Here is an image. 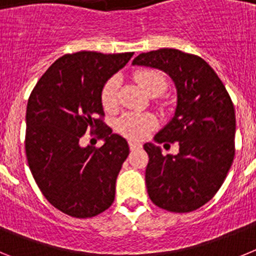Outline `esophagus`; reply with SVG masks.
I'll return each mask as SVG.
<instances>
[{"label": "esophagus", "mask_w": 256, "mask_h": 256, "mask_svg": "<svg viewBox=\"0 0 256 256\" xmlns=\"http://www.w3.org/2000/svg\"><path fill=\"white\" fill-rule=\"evenodd\" d=\"M142 148L141 144H137V142H133L130 141V151H134V150H138V148Z\"/></svg>", "instance_id": "esophagus-1"}]
</instances>
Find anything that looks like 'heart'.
<instances>
[{
    "label": "heart",
    "instance_id": "obj_1",
    "mask_svg": "<svg viewBox=\"0 0 256 256\" xmlns=\"http://www.w3.org/2000/svg\"><path fill=\"white\" fill-rule=\"evenodd\" d=\"M136 82L148 94L154 91H164L165 78L162 73L152 69L137 70L134 73ZM119 78L112 76L101 90V104L106 112H112L116 108ZM156 119L150 114L140 112H126L116 122V130L126 138L140 141L144 138L155 128Z\"/></svg>",
    "mask_w": 256,
    "mask_h": 256
}]
</instances>
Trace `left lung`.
Here are the masks:
<instances>
[{"instance_id":"1","label":"left lung","mask_w":256,"mask_h":256,"mask_svg":"<svg viewBox=\"0 0 256 256\" xmlns=\"http://www.w3.org/2000/svg\"><path fill=\"white\" fill-rule=\"evenodd\" d=\"M133 65L160 69L177 88L174 116L155 136L158 144L178 142L176 156L144 144L146 187L156 206L190 212L214 198L234 158V102L216 73L200 56L176 48L140 54Z\"/></svg>"}]
</instances>
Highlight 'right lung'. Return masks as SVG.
I'll list each match as a JSON object with an SVG mask.
<instances>
[{"label": "right lung", "mask_w": 256, "mask_h": 256, "mask_svg": "<svg viewBox=\"0 0 256 256\" xmlns=\"http://www.w3.org/2000/svg\"><path fill=\"white\" fill-rule=\"evenodd\" d=\"M133 52L66 54L33 88L26 106V154L33 178L52 206L74 218H92L112 206L115 182L130 155L126 140L104 122L101 90ZM90 129L106 144L82 148Z\"/></svg>", "instance_id": "add662e5"}]
</instances>
